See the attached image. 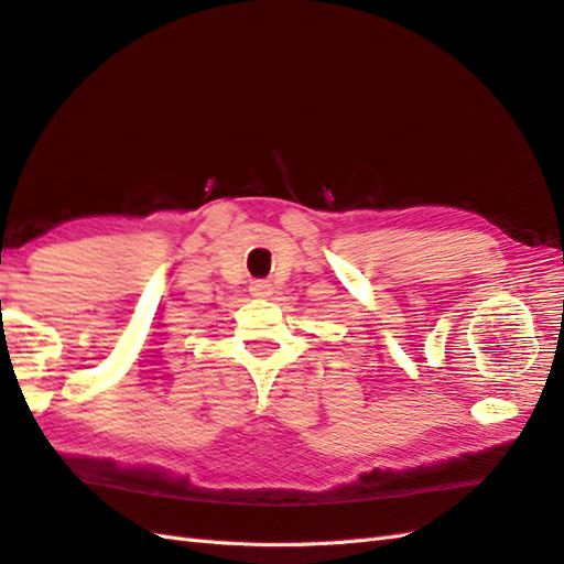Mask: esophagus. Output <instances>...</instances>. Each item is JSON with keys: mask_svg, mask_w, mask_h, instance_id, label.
<instances>
[{"mask_svg": "<svg viewBox=\"0 0 564 564\" xmlns=\"http://www.w3.org/2000/svg\"><path fill=\"white\" fill-rule=\"evenodd\" d=\"M250 291L254 297H269L271 295V283L269 281H252Z\"/></svg>", "mask_w": 564, "mask_h": 564, "instance_id": "34e87169", "label": "esophagus"}]
</instances>
